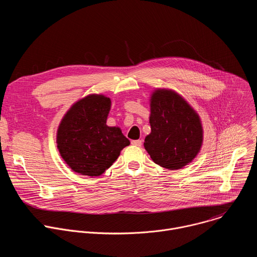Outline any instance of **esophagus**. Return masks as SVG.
<instances>
[{"instance_id": "34e87169", "label": "esophagus", "mask_w": 257, "mask_h": 257, "mask_svg": "<svg viewBox=\"0 0 257 257\" xmlns=\"http://www.w3.org/2000/svg\"><path fill=\"white\" fill-rule=\"evenodd\" d=\"M131 144L140 147V146L142 145V140H132V141H131Z\"/></svg>"}]
</instances>
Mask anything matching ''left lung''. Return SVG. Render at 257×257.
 <instances>
[{"instance_id":"8db88e82","label":"left lung","mask_w":257,"mask_h":257,"mask_svg":"<svg viewBox=\"0 0 257 257\" xmlns=\"http://www.w3.org/2000/svg\"><path fill=\"white\" fill-rule=\"evenodd\" d=\"M151 132L144 147L158 165L174 170L190 163L203 143V128L196 111L179 94L158 89L150 99Z\"/></svg>"}]
</instances>
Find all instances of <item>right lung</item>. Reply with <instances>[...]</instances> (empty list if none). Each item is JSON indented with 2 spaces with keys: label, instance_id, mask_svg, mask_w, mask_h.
<instances>
[{
  "label": "right lung",
  "instance_id": "right-lung-1",
  "mask_svg": "<svg viewBox=\"0 0 257 257\" xmlns=\"http://www.w3.org/2000/svg\"><path fill=\"white\" fill-rule=\"evenodd\" d=\"M110 109V98L90 95L73 104L62 118L57 148L73 172L99 177L130 144L119 127L107 126Z\"/></svg>",
  "mask_w": 257,
  "mask_h": 257
}]
</instances>
